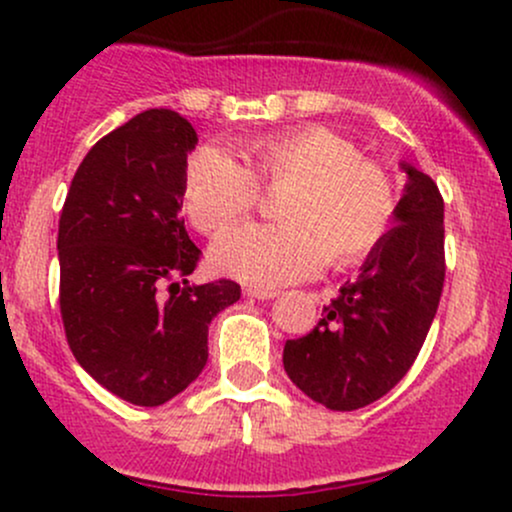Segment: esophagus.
Returning <instances> with one entry per match:
<instances>
[{
	"mask_svg": "<svg viewBox=\"0 0 512 512\" xmlns=\"http://www.w3.org/2000/svg\"><path fill=\"white\" fill-rule=\"evenodd\" d=\"M248 298H257V301H269V298H276L279 293L272 291V289H257V286H248V289L243 291Z\"/></svg>",
	"mask_w": 512,
	"mask_h": 512,
	"instance_id": "34e87169",
	"label": "esophagus"
}]
</instances>
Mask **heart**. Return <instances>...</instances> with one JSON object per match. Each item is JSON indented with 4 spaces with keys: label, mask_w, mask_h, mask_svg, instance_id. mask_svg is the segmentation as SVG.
Listing matches in <instances>:
<instances>
[{
    "label": "heart",
    "mask_w": 512,
    "mask_h": 512,
    "mask_svg": "<svg viewBox=\"0 0 512 512\" xmlns=\"http://www.w3.org/2000/svg\"><path fill=\"white\" fill-rule=\"evenodd\" d=\"M279 192L272 226H240L216 240L211 262L221 274L255 286H281L344 269L380 248L397 214V192L378 163L366 161L325 127L269 134L245 146V166L207 144L185 168V209L207 236L250 214L260 190Z\"/></svg>",
    "instance_id": "1"
}]
</instances>
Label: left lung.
Here are the masks:
<instances>
[{
    "instance_id": "obj_1",
    "label": "left lung",
    "mask_w": 512,
    "mask_h": 512,
    "mask_svg": "<svg viewBox=\"0 0 512 512\" xmlns=\"http://www.w3.org/2000/svg\"><path fill=\"white\" fill-rule=\"evenodd\" d=\"M407 173L395 226L354 281L322 308L315 330L284 346L298 390L334 411L373 404L407 375L436 317L445 281L443 197L426 173Z\"/></svg>"
}]
</instances>
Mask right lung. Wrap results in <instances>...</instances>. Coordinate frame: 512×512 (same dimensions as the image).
Returning <instances> with one entry per match:
<instances>
[{
	"instance_id": "obj_1",
	"label": "right lung",
	"mask_w": 512,
	"mask_h": 512,
	"mask_svg": "<svg viewBox=\"0 0 512 512\" xmlns=\"http://www.w3.org/2000/svg\"><path fill=\"white\" fill-rule=\"evenodd\" d=\"M197 132L144 110L93 144L60 216V310L69 349L137 407L180 395L207 366L209 325L240 298L231 279L195 286L199 248L180 216Z\"/></svg>"
}]
</instances>
